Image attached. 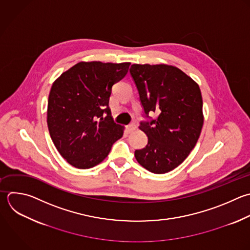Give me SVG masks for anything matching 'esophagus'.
Segmentation results:
<instances>
[{
    "mask_svg": "<svg viewBox=\"0 0 250 250\" xmlns=\"http://www.w3.org/2000/svg\"><path fill=\"white\" fill-rule=\"evenodd\" d=\"M135 129H136V125L133 124V123H131V124H129V125L127 126V132H128V133H132Z\"/></svg>",
    "mask_w": 250,
    "mask_h": 250,
    "instance_id": "1",
    "label": "esophagus"
}]
</instances>
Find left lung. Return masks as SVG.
Returning a JSON list of instances; mask_svg holds the SVG:
<instances>
[{
  "mask_svg": "<svg viewBox=\"0 0 250 250\" xmlns=\"http://www.w3.org/2000/svg\"><path fill=\"white\" fill-rule=\"evenodd\" d=\"M130 73L146 116L150 111L158 114L139 126L148 142L135 157L149 172L167 173L188 156L200 136L204 117L199 86L168 64H133Z\"/></svg>",
  "mask_w": 250,
  "mask_h": 250,
  "instance_id": "left-lung-1",
  "label": "left lung"
}]
</instances>
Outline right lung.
<instances>
[{
    "instance_id": "add662e5",
    "label": "right lung",
    "mask_w": 250,
    "mask_h": 250,
    "mask_svg": "<svg viewBox=\"0 0 250 250\" xmlns=\"http://www.w3.org/2000/svg\"><path fill=\"white\" fill-rule=\"evenodd\" d=\"M130 62H80L54 83L47 123L61 155L78 169L101 163L122 138L124 126L112 120L108 106L112 86L128 72Z\"/></svg>"
}]
</instances>
